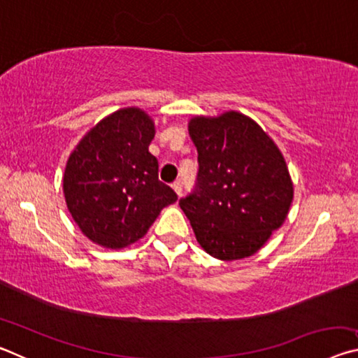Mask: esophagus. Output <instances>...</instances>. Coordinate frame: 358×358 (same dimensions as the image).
<instances>
[{"label":"esophagus","instance_id":"34e87169","mask_svg":"<svg viewBox=\"0 0 358 358\" xmlns=\"http://www.w3.org/2000/svg\"><path fill=\"white\" fill-rule=\"evenodd\" d=\"M172 187H173V191L178 194V196H181V192H183V183H181V181H173Z\"/></svg>","mask_w":358,"mask_h":358}]
</instances>
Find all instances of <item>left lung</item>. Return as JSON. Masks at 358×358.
<instances>
[{
	"mask_svg": "<svg viewBox=\"0 0 358 358\" xmlns=\"http://www.w3.org/2000/svg\"><path fill=\"white\" fill-rule=\"evenodd\" d=\"M189 134L199 172L180 199L196 238L210 256H252L280 229L294 197L286 161L262 128L238 112L196 117Z\"/></svg>",
	"mask_w": 358,
	"mask_h": 358,
	"instance_id": "8db88e82",
	"label": "left lung"
}]
</instances>
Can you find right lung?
<instances>
[{
	"label": "right lung",
	"mask_w": 358,
	"mask_h": 358,
	"mask_svg": "<svg viewBox=\"0 0 358 358\" xmlns=\"http://www.w3.org/2000/svg\"><path fill=\"white\" fill-rule=\"evenodd\" d=\"M155 124L141 108H121L85 136L66 164L63 189L87 237L120 250L142 238L161 210L177 201L159 181L148 147Z\"/></svg>",
	"instance_id": "obj_1"
}]
</instances>
